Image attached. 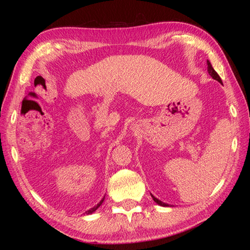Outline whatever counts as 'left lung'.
Listing matches in <instances>:
<instances>
[{"instance_id":"1","label":"left lung","mask_w":250,"mask_h":250,"mask_svg":"<svg viewBox=\"0 0 250 250\" xmlns=\"http://www.w3.org/2000/svg\"><path fill=\"white\" fill-rule=\"evenodd\" d=\"M207 71H208V74L211 76V78L213 79H215V80H217V82H219L222 83V79H221V77H219L218 76V74L216 73V71L214 70V68H213V66L210 65V62H209V61H207ZM152 196V198H153V201L156 203V204H159V205H161V206H168L167 204H166V203H163V202H161L160 200H158V198L156 197H154L153 195H151Z\"/></svg>"}]
</instances>
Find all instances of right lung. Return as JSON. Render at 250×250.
Returning a JSON list of instances; mask_svg holds the SVG:
<instances>
[{"mask_svg": "<svg viewBox=\"0 0 250 250\" xmlns=\"http://www.w3.org/2000/svg\"><path fill=\"white\" fill-rule=\"evenodd\" d=\"M104 197L103 200H101V201L98 203V204H97L95 207H92V208H90L89 210H87V211H86V214H91V213H94V211H95L97 208H98V207H99L101 204H103V203H104Z\"/></svg>", "mask_w": 250, "mask_h": 250, "instance_id": "obj_1", "label": "right lung"}]
</instances>
